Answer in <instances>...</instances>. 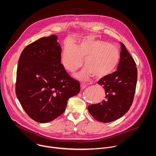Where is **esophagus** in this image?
Masks as SVG:
<instances>
[{
	"mask_svg": "<svg viewBox=\"0 0 156 156\" xmlns=\"http://www.w3.org/2000/svg\"><path fill=\"white\" fill-rule=\"evenodd\" d=\"M87 85L86 84H84V83H81L80 84V88L82 90L85 89L87 88Z\"/></svg>",
	"mask_w": 156,
	"mask_h": 156,
	"instance_id": "1",
	"label": "esophagus"
}]
</instances>
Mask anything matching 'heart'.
Returning <instances> with one entry per match:
<instances>
[{"mask_svg":"<svg viewBox=\"0 0 156 156\" xmlns=\"http://www.w3.org/2000/svg\"><path fill=\"white\" fill-rule=\"evenodd\" d=\"M87 69L76 75L82 81L94 76L102 79L111 74L119 64L120 53L118 48L109 43L97 39L82 40L79 45L66 43L62 56L64 67L69 72H74L83 65Z\"/></svg>","mask_w":156,"mask_h":156,"instance_id":"obj_1","label":"heart"}]
</instances>
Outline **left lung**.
<instances>
[{
    "label": "left lung",
    "instance_id": "1",
    "mask_svg": "<svg viewBox=\"0 0 156 156\" xmlns=\"http://www.w3.org/2000/svg\"><path fill=\"white\" fill-rule=\"evenodd\" d=\"M121 47L117 70L98 82L105 90V99L88 107L89 113L101 122L119 119L128 112L133 101L137 70L126 46L121 43Z\"/></svg>",
    "mask_w": 156,
    "mask_h": 156
}]
</instances>
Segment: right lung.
<instances>
[{
    "instance_id": "add662e5",
    "label": "right lung",
    "mask_w": 156,
    "mask_h": 156,
    "mask_svg": "<svg viewBox=\"0 0 156 156\" xmlns=\"http://www.w3.org/2000/svg\"><path fill=\"white\" fill-rule=\"evenodd\" d=\"M55 35L43 37L23 50L17 69L16 94L34 121L47 123L66 111L68 99L80 90L61 63V47Z\"/></svg>"
}]
</instances>
